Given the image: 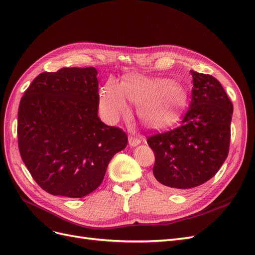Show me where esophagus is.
<instances>
[{"label": "esophagus", "mask_w": 255, "mask_h": 255, "mask_svg": "<svg viewBox=\"0 0 255 255\" xmlns=\"http://www.w3.org/2000/svg\"><path fill=\"white\" fill-rule=\"evenodd\" d=\"M140 142H141L140 138L135 137V136H129L128 137V143H129L130 146H136V145L139 144Z\"/></svg>", "instance_id": "obj_1"}]
</instances>
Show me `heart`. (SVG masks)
<instances>
[{
  "label": "heart",
  "instance_id": "1",
  "mask_svg": "<svg viewBox=\"0 0 255 255\" xmlns=\"http://www.w3.org/2000/svg\"><path fill=\"white\" fill-rule=\"evenodd\" d=\"M127 99L139 104L138 111L145 125L163 128L179 121L187 94L175 81L129 75L120 85L114 80L104 85L99 96L100 111L107 120L114 121L128 111Z\"/></svg>",
  "mask_w": 255,
  "mask_h": 255
}]
</instances>
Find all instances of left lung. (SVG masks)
I'll return each mask as SVG.
<instances>
[{"mask_svg": "<svg viewBox=\"0 0 255 255\" xmlns=\"http://www.w3.org/2000/svg\"><path fill=\"white\" fill-rule=\"evenodd\" d=\"M191 102L182 125L146 137L155 155L154 181L170 190L199 186L228 157L233 104L217 79L190 71Z\"/></svg>", "mask_w": 255, "mask_h": 255, "instance_id": "1", "label": "left lung"}]
</instances>
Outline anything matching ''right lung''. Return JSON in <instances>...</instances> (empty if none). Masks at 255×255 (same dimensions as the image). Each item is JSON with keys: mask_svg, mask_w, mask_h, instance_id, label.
Instances as JSON below:
<instances>
[{"mask_svg": "<svg viewBox=\"0 0 255 255\" xmlns=\"http://www.w3.org/2000/svg\"><path fill=\"white\" fill-rule=\"evenodd\" d=\"M94 67L42 72L21 98L20 155L35 182L53 196L82 198L101 185L116 153L128 144L119 128L98 117Z\"/></svg>", "mask_w": 255, "mask_h": 255, "instance_id": "right-lung-1", "label": "right lung"}]
</instances>
